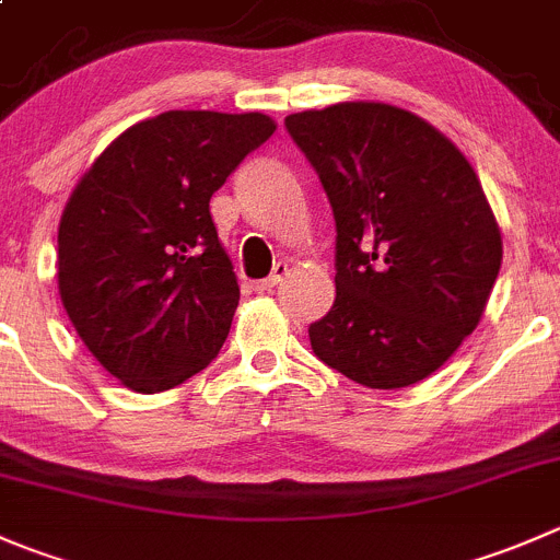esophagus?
I'll return each instance as SVG.
<instances>
[{"label": "esophagus", "instance_id": "34e87169", "mask_svg": "<svg viewBox=\"0 0 560 560\" xmlns=\"http://www.w3.org/2000/svg\"><path fill=\"white\" fill-rule=\"evenodd\" d=\"M287 273H290V268H287L284 262H279L273 268V273L268 276V279H262V281H257V284H254V290L257 292H270V290H276V287L281 284V281L287 279Z\"/></svg>", "mask_w": 560, "mask_h": 560}]
</instances>
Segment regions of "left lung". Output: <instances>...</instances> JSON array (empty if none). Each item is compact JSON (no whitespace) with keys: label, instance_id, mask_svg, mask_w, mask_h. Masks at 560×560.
Wrapping results in <instances>:
<instances>
[{"label":"left lung","instance_id":"1","mask_svg":"<svg viewBox=\"0 0 560 560\" xmlns=\"http://www.w3.org/2000/svg\"><path fill=\"white\" fill-rule=\"evenodd\" d=\"M336 221V301L319 361L366 388L421 383L474 334L503 237L470 161L407 108L345 101L287 117Z\"/></svg>","mask_w":560,"mask_h":560}]
</instances>
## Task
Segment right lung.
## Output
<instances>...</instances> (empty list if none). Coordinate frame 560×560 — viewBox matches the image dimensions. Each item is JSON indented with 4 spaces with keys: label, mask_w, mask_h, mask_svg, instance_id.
<instances>
[{
    "label": "right lung",
    "mask_w": 560,
    "mask_h": 560,
    "mask_svg": "<svg viewBox=\"0 0 560 560\" xmlns=\"http://www.w3.org/2000/svg\"><path fill=\"white\" fill-rule=\"evenodd\" d=\"M273 130L259 112H164L122 130L75 183L59 219V298L125 388L170 390L219 355L241 287L210 197Z\"/></svg>",
    "instance_id": "obj_1"
}]
</instances>
